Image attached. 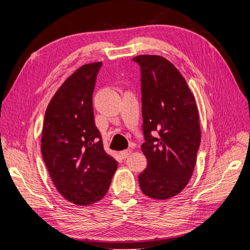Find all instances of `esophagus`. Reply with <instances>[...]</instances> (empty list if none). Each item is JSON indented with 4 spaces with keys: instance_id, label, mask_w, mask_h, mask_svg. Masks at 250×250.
<instances>
[{
    "instance_id": "34e87169",
    "label": "esophagus",
    "mask_w": 250,
    "mask_h": 250,
    "mask_svg": "<svg viewBox=\"0 0 250 250\" xmlns=\"http://www.w3.org/2000/svg\"><path fill=\"white\" fill-rule=\"evenodd\" d=\"M131 152H132V151H131L130 149H126V150H124V151H121L120 155H121V157L123 158V160H125V158H127L128 156H129V155L131 154Z\"/></svg>"
}]
</instances>
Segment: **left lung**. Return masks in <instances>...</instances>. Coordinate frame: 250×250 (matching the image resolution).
I'll use <instances>...</instances> for the list:
<instances>
[{"label":"left lung","instance_id":"8db88e82","mask_svg":"<svg viewBox=\"0 0 250 250\" xmlns=\"http://www.w3.org/2000/svg\"><path fill=\"white\" fill-rule=\"evenodd\" d=\"M141 66L142 151L147 168L139 175L142 192L166 200L184 190L193 174L200 145L199 115L183 75L158 55L132 58Z\"/></svg>","mask_w":250,"mask_h":250}]
</instances>
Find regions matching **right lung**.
I'll use <instances>...</instances> for the list:
<instances>
[{
    "label": "right lung",
    "instance_id": "obj_1",
    "mask_svg": "<svg viewBox=\"0 0 250 250\" xmlns=\"http://www.w3.org/2000/svg\"><path fill=\"white\" fill-rule=\"evenodd\" d=\"M101 65L88 63L75 71L44 113L42 158L57 191L77 206L102 199L118 167L104 151L94 120L93 93Z\"/></svg>",
    "mask_w": 250,
    "mask_h": 250
}]
</instances>
